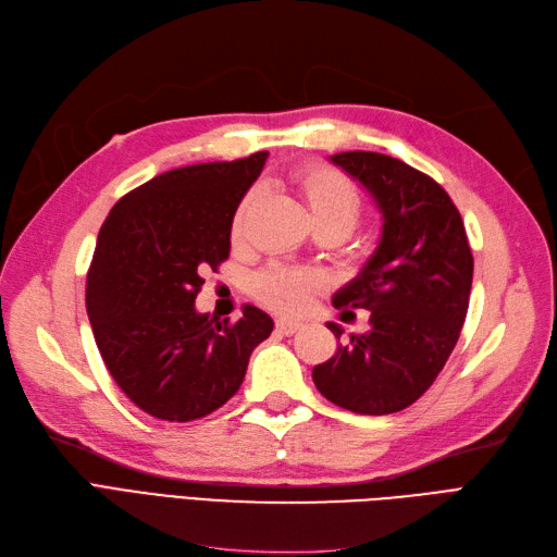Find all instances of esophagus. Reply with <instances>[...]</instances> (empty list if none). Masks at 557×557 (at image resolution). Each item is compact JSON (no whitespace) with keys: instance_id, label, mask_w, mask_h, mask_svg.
<instances>
[{"instance_id":"1","label":"esophagus","mask_w":557,"mask_h":557,"mask_svg":"<svg viewBox=\"0 0 557 557\" xmlns=\"http://www.w3.org/2000/svg\"><path fill=\"white\" fill-rule=\"evenodd\" d=\"M299 327H301V323H297V320H288V318L276 320V332H281V334H295Z\"/></svg>"}]
</instances>
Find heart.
Returning a JSON list of instances; mask_svg holds the SVG:
<instances>
[{"label": "heart", "mask_w": 557, "mask_h": 557, "mask_svg": "<svg viewBox=\"0 0 557 557\" xmlns=\"http://www.w3.org/2000/svg\"><path fill=\"white\" fill-rule=\"evenodd\" d=\"M295 190L305 205L313 227H339L348 234L362 215V197L356 185L332 166L311 164L293 176ZM260 199V188H252L239 201L232 215V239H242L248 218ZM320 278L305 269L272 267L256 281V290L267 307L283 313H297L320 290Z\"/></svg>", "instance_id": "b5f03b06"}]
</instances>
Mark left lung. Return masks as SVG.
Wrapping results in <instances>:
<instances>
[{
  "label": "left lung",
  "instance_id": "1",
  "mask_svg": "<svg viewBox=\"0 0 557 557\" xmlns=\"http://www.w3.org/2000/svg\"><path fill=\"white\" fill-rule=\"evenodd\" d=\"M330 160L374 197L383 230L362 272L332 297L336 309H367L372 327L315 364L313 383L352 413H395L428 391L458 344L474 258L460 211L434 178L369 150ZM327 327L339 339V325Z\"/></svg>",
  "mask_w": 557,
  "mask_h": 557
}]
</instances>
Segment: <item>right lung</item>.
I'll return each mask as SVG.
<instances>
[{"mask_svg": "<svg viewBox=\"0 0 557 557\" xmlns=\"http://www.w3.org/2000/svg\"><path fill=\"white\" fill-rule=\"evenodd\" d=\"M267 156L164 172L115 201L99 230L86 288L95 342L117 387L153 418L188 423L221 409L274 330L250 305L237 323L195 309Z\"/></svg>", "mask_w": 557, "mask_h": 557, "instance_id": "add662e5", "label": "right lung"}]
</instances>
